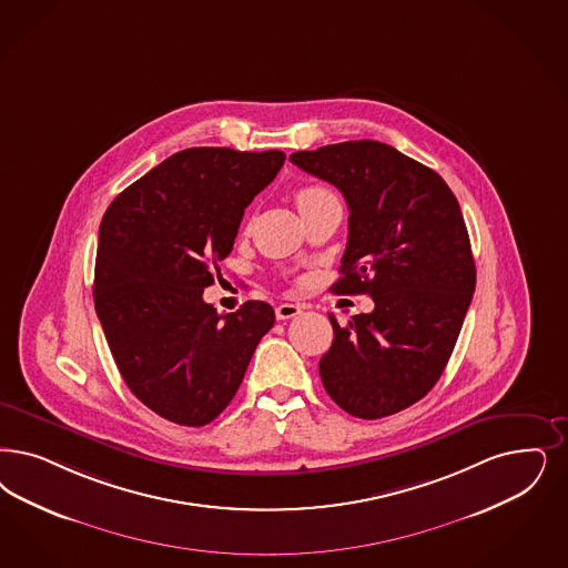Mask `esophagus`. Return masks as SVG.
Wrapping results in <instances>:
<instances>
[{
	"instance_id": "esophagus-1",
	"label": "esophagus",
	"mask_w": 568,
	"mask_h": 568,
	"mask_svg": "<svg viewBox=\"0 0 568 568\" xmlns=\"http://www.w3.org/2000/svg\"><path fill=\"white\" fill-rule=\"evenodd\" d=\"M300 313H302V306H300V304H287V302H285V304H278V306H276V311H274L278 321L294 318V316H297Z\"/></svg>"
}]
</instances>
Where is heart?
Here are the masks:
<instances>
[{
	"label": "heart",
	"instance_id": "obj_1",
	"mask_svg": "<svg viewBox=\"0 0 568 568\" xmlns=\"http://www.w3.org/2000/svg\"><path fill=\"white\" fill-rule=\"evenodd\" d=\"M323 195H329V191L323 189V186H302V189L295 193V201H297V205H300V203H306V201H311V199Z\"/></svg>",
	"mask_w": 568,
	"mask_h": 568
}]
</instances>
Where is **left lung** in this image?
Returning a JSON list of instances; mask_svg holds the SVG:
<instances>
[{
	"label": "left lung",
	"mask_w": 568,
	"mask_h": 568,
	"mask_svg": "<svg viewBox=\"0 0 568 568\" xmlns=\"http://www.w3.org/2000/svg\"><path fill=\"white\" fill-rule=\"evenodd\" d=\"M290 161L339 189L348 243L335 294L372 295L318 361L333 403L361 419L403 412L449 363L476 287L468 229L447 182L377 140H351Z\"/></svg>",
	"instance_id": "1"
}]
</instances>
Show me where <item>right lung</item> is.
<instances>
[{"mask_svg":"<svg viewBox=\"0 0 568 568\" xmlns=\"http://www.w3.org/2000/svg\"><path fill=\"white\" fill-rule=\"evenodd\" d=\"M285 163L283 151L195 146L130 184L100 222L94 306L128 388L180 426H205L233 400L271 304L215 313L203 290L233 252L245 207Z\"/></svg>","mask_w":568,"mask_h":568,"instance_id":"right-lung-1","label":"right lung"}]
</instances>
